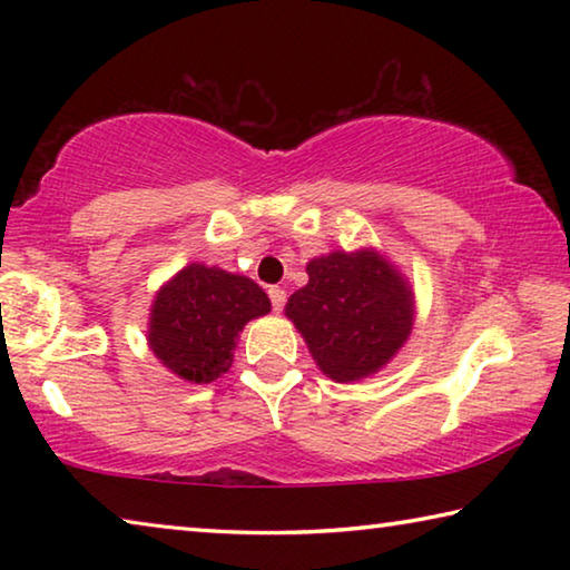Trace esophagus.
<instances>
[{
  "instance_id": "1",
  "label": "esophagus",
  "mask_w": 570,
  "mask_h": 570,
  "mask_svg": "<svg viewBox=\"0 0 570 570\" xmlns=\"http://www.w3.org/2000/svg\"><path fill=\"white\" fill-rule=\"evenodd\" d=\"M268 296H272L274 312L282 314L284 312V304H286V292H284V288L282 286H272V288H268Z\"/></svg>"
}]
</instances>
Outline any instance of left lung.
Returning a JSON list of instances; mask_svg holds the SVG:
<instances>
[{
  "label": "left lung",
  "mask_w": 570,
  "mask_h": 570,
  "mask_svg": "<svg viewBox=\"0 0 570 570\" xmlns=\"http://www.w3.org/2000/svg\"><path fill=\"white\" fill-rule=\"evenodd\" d=\"M308 284L288 296L286 316L334 382L377 374L407 342L414 296L397 268L374 248L332 250L306 264Z\"/></svg>",
  "instance_id": "left-lung-1"
}]
</instances>
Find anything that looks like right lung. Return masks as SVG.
<instances>
[{"instance_id":"right-lung-1","label":"right lung","mask_w":570,"mask_h":570,"mask_svg":"<svg viewBox=\"0 0 570 570\" xmlns=\"http://www.w3.org/2000/svg\"><path fill=\"white\" fill-rule=\"evenodd\" d=\"M268 312L266 292L248 276L188 264L153 298L148 344L180 380L208 384L228 372L244 326Z\"/></svg>"}]
</instances>
